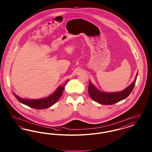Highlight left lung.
Instances as JSON below:
<instances>
[{
	"label": "left lung",
	"instance_id": "obj_1",
	"mask_svg": "<svg viewBox=\"0 0 152 152\" xmlns=\"http://www.w3.org/2000/svg\"><path fill=\"white\" fill-rule=\"evenodd\" d=\"M138 72L136 76L134 81L129 87L125 88L121 92L107 93L102 92L98 90L89 81L88 87V93L94 101L103 105H112L126 99L133 91L136 81L137 80Z\"/></svg>",
	"mask_w": 152,
	"mask_h": 152
}]
</instances>
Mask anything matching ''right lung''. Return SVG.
I'll return each instance as SVG.
<instances>
[{
  "label": "right lung",
  "mask_w": 152,
  "mask_h": 152,
  "mask_svg": "<svg viewBox=\"0 0 152 152\" xmlns=\"http://www.w3.org/2000/svg\"><path fill=\"white\" fill-rule=\"evenodd\" d=\"M68 81V80L65 83ZM64 86H60L58 87V89L53 94H51L48 97L42 99H38V100H27L22 99L21 97L16 96V94L13 93L15 97L16 98V99L19 101H20L21 103L28 106L32 108L36 109H46L49 108L53 105L54 104H55L58 100L60 99L62 94L63 92Z\"/></svg>",
  "instance_id": "obj_1"
}]
</instances>
